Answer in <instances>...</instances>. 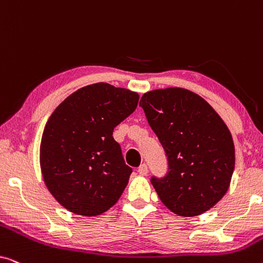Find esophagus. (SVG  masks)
Returning <instances> with one entry per match:
<instances>
[{
  "label": "esophagus",
  "mask_w": 263,
  "mask_h": 263,
  "mask_svg": "<svg viewBox=\"0 0 263 263\" xmlns=\"http://www.w3.org/2000/svg\"><path fill=\"white\" fill-rule=\"evenodd\" d=\"M147 172H148V167H147V165L146 164L140 165L139 168H138V174L141 175V176H146Z\"/></svg>",
  "instance_id": "obj_1"
}]
</instances>
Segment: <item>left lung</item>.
Instances as JSON below:
<instances>
[{
  "label": "left lung",
  "instance_id": "1",
  "mask_svg": "<svg viewBox=\"0 0 263 263\" xmlns=\"http://www.w3.org/2000/svg\"><path fill=\"white\" fill-rule=\"evenodd\" d=\"M168 160L163 179L152 178L161 202L181 217H196L222 199L235 168L231 132L217 111L195 92L167 87L140 100Z\"/></svg>",
  "mask_w": 263,
  "mask_h": 263
}]
</instances>
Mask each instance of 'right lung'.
I'll use <instances>...</instances> for the list:
<instances>
[{"mask_svg":"<svg viewBox=\"0 0 263 263\" xmlns=\"http://www.w3.org/2000/svg\"><path fill=\"white\" fill-rule=\"evenodd\" d=\"M138 103L139 93L98 82L71 93L51 114L39 163L46 188L61 206L96 217L117 202L132 168L112 132Z\"/></svg>","mask_w":263,"mask_h":263,"instance_id":"right-lung-1","label":"right lung"}]
</instances>
